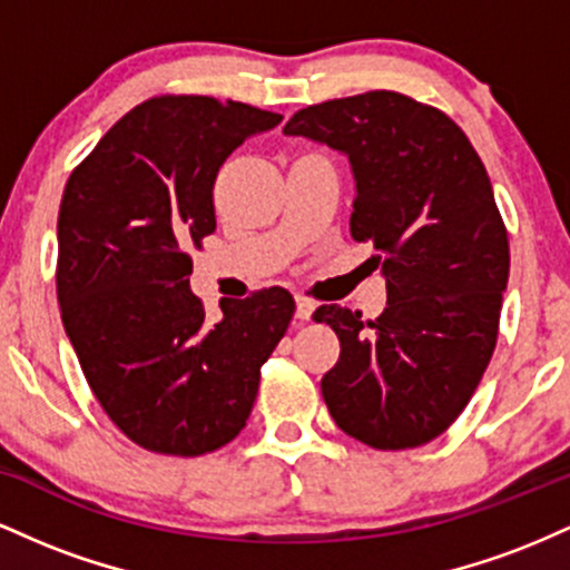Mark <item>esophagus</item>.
Wrapping results in <instances>:
<instances>
[{
	"label": "esophagus",
	"instance_id": "obj_1",
	"mask_svg": "<svg viewBox=\"0 0 570 570\" xmlns=\"http://www.w3.org/2000/svg\"><path fill=\"white\" fill-rule=\"evenodd\" d=\"M294 303H297V318H299V322H307V318L313 316V311H316V303H313L311 297H303V294H297V299H294Z\"/></svg>",
	"mask_w": 570,
	"mask_h": 570
}]
</instances>
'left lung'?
<instances>
[{"label":"left lung","mask_w":570,"mask_h":570,"mask_svg":"<svg viewBox=\"0 0 570 570\" xmlns=\"http://www.w3.org/2000/svg\"><path fill=\"white\" fill-rule=\"evenodd\" d=\"M284 134L348 158L351 235L377 248L389 292L375 322L313 313L340 337L322 377L330 415L375 450L426 444L466 407L499 337L509 238L485 166L448 115L394 90L299 109Z\"/></svg>","instance_id":"1"}]
</instances>
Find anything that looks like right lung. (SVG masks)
I'll return each mask as SVG.
<instances>
[{"mask_svg": "<svg viewBox=\"0 0 570 570\" xmlns=\"http://www.w3.org/2000/svg\"><path fill=\"white\" fill-rule=\"evenodd\" d=\"M278 122L212 96L149 98L104 134L63 189V330L98 404L144 450L187 458L235 440L259 367L292 322L281 286L222 299L217 322L189 289L187 248L217 230L222 163Z\"/></svg>", "mask_w": 570, "mask_h": 570, "instance_id": "right-lung-1", "label": "right lung"}]
</instances>
